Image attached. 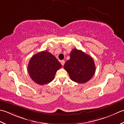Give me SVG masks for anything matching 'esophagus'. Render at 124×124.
Instances as JSON below:
<instances>
[{"label": "esophagus", "mask_w": 124, "mask_h": 124, "mask_svg": "<svg viewBox=\"0 0 124 124\" xmlns=\"http://www.w3.org/2000/svg\"><path fill=\"white\" fill-rule=\"evenodd\" d=\"M65 60H62V61H61V64H62V66H64V65L65 64Z\"/></svg>", "instance_id": "34e87169"}]
</instances>
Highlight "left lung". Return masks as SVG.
<instances>
[{
	"instance_id": "obj_1",
	"label": "left lung",
	"mask_w": 124,
	"mask_h": 124,
	"mask_svg": "<svg viewBox=\"0 0 124 124\" xmlns=\"http://www.w3.org/2000/svg\"><path fill=\"white\" fill-rule=\"evenodd\" d=\"M70 55V59L65 62L64 67L71 80L84 83L92 79L96 70L93 58L77 49H73Z\"/></svg>"
}]
</instances>
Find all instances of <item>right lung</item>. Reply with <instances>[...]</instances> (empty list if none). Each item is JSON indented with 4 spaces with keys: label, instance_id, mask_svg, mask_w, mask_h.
I'll return each instance as SVG.
<instances>
[{
    "label": "right lung",
    "instance_id": "right-lung-1",
    "mask_svg": "<svg viewBox=\"0 0 124 124\" xmlns=\"http://www.w3.org/2000/svg\"><path fill=\"white\" fill-rule=\"evenodd\" d=\"M62 66L56 58L45 50L31 58L28 65V72L35 82L44 85L54 79L57 70Z\"/></svg>",
    "mask_w": 124,
    "mask_h": 124
}]
</instances>
